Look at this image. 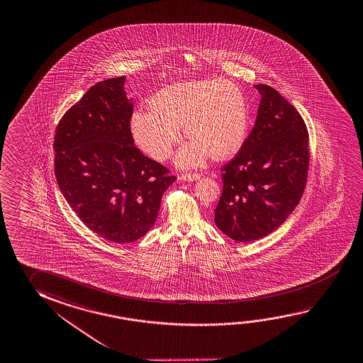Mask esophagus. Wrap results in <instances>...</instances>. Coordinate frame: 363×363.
<instances>
[{
  "label": "esophagus",
  "instance_id": "obj_1",
  "mask_svg": "<svg viewBox=\"0 0 363 363\" xmlns=\"http://www.w3.org/2000/svg\"><path fill=\"white\" fill-rule=\"evenodd\" d=\"M181 179L186 182H194V181L201 179V174L200 173H186V174H182Z\"/></svg>",
  "mask_w": 363,
  "mask_h": 363
}]
</instances>
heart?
Segmentation results:
<instances>
[{"mask_svg": "<svg viewBox=\"0 0 363 363\" xmlns=\"http://www.w3.org/2000/svg\"><path fill=\"white\" fill-rule=\"evenodd\" d=\"M149 107L133 115L131 131L140 149L158 161L172 153L181 138V125L191 138L176 160L184 168L200 166L208 153L215 160L230 158L248 135L245 97L228 81L169 84L152 96Z\"/></svg>", "mask_w": 363, "mask_h": 363, "instance_id": "b5f03b06", "label": "heart"}]
</instances>
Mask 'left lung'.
<instances>
[{"mask_svg":"<svg viewBox=\"0 0 363 363\" xmlns=\"http://www.w3.org/2000/svg\"><path fill=\"white\" fill-rule=\"evenodd\" d=\"M256 124L242 149L221 168L223 194L215 224L237 242L274 232L303 196L309 169V135L301 115L267 84Z\"/></svg>","mask_w":363,"mask_h":363,"instance_id":"1","label":"left lung"}]
</instances>
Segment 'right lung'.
Masks as SVG:
<instances>
[{
  "instance_id": "add662e5",
  "label": "right lung",
  "mask_w": 363,
  "mask_h": 363,
  "mask_svg": "<svg viewBox=\"0 0 363 363\" xmlns=\"http://www.w3.org/2000/svg\"><path fill=\"white\" fill-rule=\"evenodd\" d=\"M125 77L101 81L65 113L54 137L60 192L84 225L124 244L150 230L176 181L134 145Z\"/></svg>"
}]
</instances>
